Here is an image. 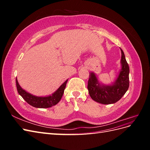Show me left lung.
I'll return each mask as SVG.
<instances>
[{
	"instance_id": "8db88e82",
	"label": "left lung",
	"mask_w": 150,
	"mask_h": 150,
	"mask_svg": "<svg viewBox=\"0 0 150 150\" xmlns=\"http://www.w3.org/2000/svg\"><path fill=\"white\" fill-rule=\"evenodd\" d=\"M121 51L122 68L116 85L112 88H101L96 85V79L92 74H89L88 89L91 98L94 101L103 104H110L118 101L123 96L129 85V67L122 50Z\"/></svg>"
}]
</instances>
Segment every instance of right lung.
Listing matches in <instances>:
<instances>
[{
    "instance_id": "1",
    "label": "right lung",
    "mask_w": 150,
    "mask_h": 150,
    "mask_svg": "<svg viewBox=\"0 0 150 150\" xmlns=\"http://www.w3.org/2000/svg\"><path fill=\"white\" fill-rule=\"evenodd\" d=\"M67 82V81H66L64 84L61 85L59 88L57 89V91L54 94H52V96L47 97H38L34 96L33 95L27 93L24 90L22 89L21 88L19 83H18L16 78L17 89L19 94L30 105L35 108H51L52 106L56 105V104L59 102L62 96L63 93H64Z\"/></svg>"
}]
</instances>
